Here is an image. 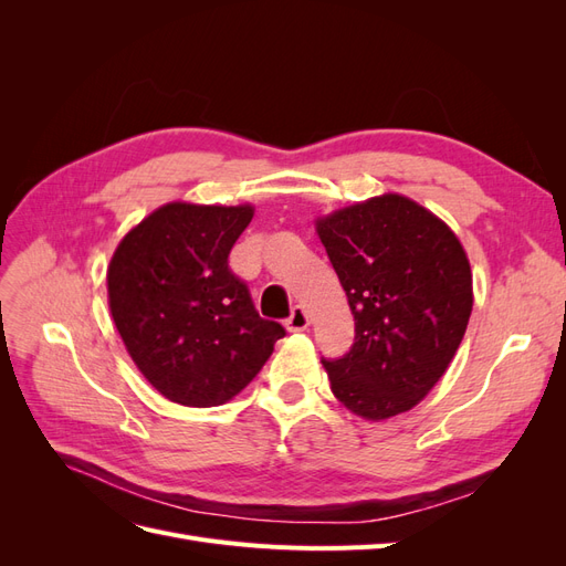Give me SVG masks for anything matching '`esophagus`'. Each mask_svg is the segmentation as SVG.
Here are the masks:
<instances>
[{
	"label": "esophagus",
	"mask_w": 566,
	"mask_h": 566,
	"mask_svg": "<svg viewBox=\"0 0 566 566\" xmlns=\"http://www.w3.org/2000/svg\"><path fill=\"white\" fill-rule=\"evenodd\" d=\"M306 325H310V314H306V310H302V306H295L285 321V328L290 333H300V331H306Z\"/></svg>",
	"instance_id": "34e87169"
}]
</instances>
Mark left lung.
Returning a JSON list of instances; mask_svg holds the SVG:
<instances>
[{"label": "left lung", "instance_id": "left-lung-1", "mask_svg": "<svg viewBox=\"0 0 566 566\" xmlns=\"http://www.w3.org/2000/svg\"><path fill=\"white\" fill-rule=\"evenodd\" d=\"M354 314V345L323 358L342 406L366 420L422 401L460 347L472 271L455 233L422 205L385 193L316 219Z\"/></svg>", "mask_w": 566, "mask_h": 566}]
</instances>
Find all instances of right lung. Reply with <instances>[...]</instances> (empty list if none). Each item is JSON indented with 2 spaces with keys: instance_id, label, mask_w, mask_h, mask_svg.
<instances>
[{
  "instance_id": "right-lung-1",
  "label": "right lung",
  "mask_w": 566,
  "mask_h": 566,
  "mask_svg": "<svg viewBox=\"0 0 566 566\" xmlns=\"http://www.w3.org/2000/svg\"><path fill=\"white\" fill-rule=\"evenodd\" d=\"M252 205L167 202L119 241L108 304L132 361L165 399L227 403L262 370L285 328L256 314L229 252Z\"/></svg>"
}]
</instances>
